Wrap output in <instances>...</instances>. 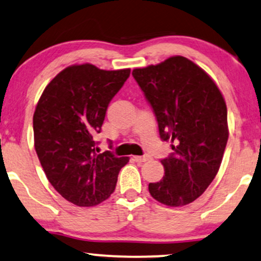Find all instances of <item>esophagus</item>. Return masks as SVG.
I'll return each mask as SVG.
<instances>
[{"mask_svg":"<svg viewBox=\"0 0 261 261\" xmlns=\"http://www.w3.org/2000/svg\"><path fill=\"white\" fill-rule=\"evenodd\" d=\"M134 159L137 163H146V161L150 160V156H148V155H136V156H134Z\"/></svg>","mask_w":261,"mask_h":261,"instance_id":"34e87169","label":"esophagus"}]
</instances>
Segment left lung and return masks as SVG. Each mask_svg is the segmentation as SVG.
Returning a JSON list of instances; mask_svg holds the SVG:
<instances>
[{
  "label": "left lung",
  "instance_id": "left-lung-1",
  "mask_svg": "<svg viewBox=\"0 0 261 261\" xmlns=\"http://www.w3.org/2000/svg\"><path fill=\"white\" fill-rule=\"evenodd\" d=\"M133 75L153 107L160 137L173 143L172 155L161 160L165 176L148 189L160 203L186 206L219 171L229 138L225 100L211 75L180 55L135 68Z\"/></svg>",
  "mask_w": 261,
  "mask_h": 261
}]
</instances>
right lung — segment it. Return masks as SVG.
<instances>
[{
    "instance_id": "1",
    "label": "right lung",
    "mask_w": 261,
    "mask_h": 261,
    "mask_svg": "<svg viewBox=\"0 0 261 261\" xmlns=\"http://www.w3.org/2000/svg\"><path fill=\"white\" fill-rule=\"evenodd\" d=\"M130 68L106 71L91 64L71 65L43 90L34 113L35 149L48 180L60 195L79 207L107 200L128 158L95 153L112 98Z\"/></svg>"
}]
</instances>
